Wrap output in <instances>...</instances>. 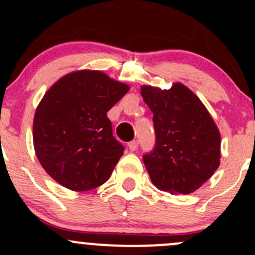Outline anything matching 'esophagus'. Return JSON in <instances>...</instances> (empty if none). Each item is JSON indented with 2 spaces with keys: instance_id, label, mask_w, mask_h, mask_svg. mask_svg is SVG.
<instances>
[{
  "instance_id": "esophagus-1",
  "label": "esophagus",
  "mask_w": 255,
  "mask_h": 255,
  "mask_svg": "<svg viewBox=\"0 0 255 255\" xmlns=\"http://www.w3.org/2000/svg\"><path fill=\"white\" fill-rule=\"evenodd\" d=\"M128 148H129L130 151L137 150V148H138V142H137V140H132V142L128 143Z\"/></svg>"
}]
</instances>
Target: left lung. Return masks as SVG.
I'll return each instance as SVG.
<instances>
[{
  "label": "left lung",
  "instance_id": "obj_1",
  "mask_svg": "<svg viewBox=\"0 0 255 255\" xmlns=\"http://www.w3.org/2000/svg\"><path fill=\"white\" fill-rule=\"evenodd\" d=\"M153 112L155 146L143 156L151 182L170 194H191L220 166L221 134L201 100L181 82L169 90L143 85Z\"/></svg>",
  "mask_w": 255,
  "mask_h": 255
}]
</instances>
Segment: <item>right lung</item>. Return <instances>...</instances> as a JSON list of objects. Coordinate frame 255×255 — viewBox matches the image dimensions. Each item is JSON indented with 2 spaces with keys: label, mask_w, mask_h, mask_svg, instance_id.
Here are the masks:
<instances>
[{
  "label": "right lung",
  "mask_w": 255,
  "mask_h": 255,
  "mask_svg": "<svg viewBox=\"0 0 255 255\" xmlns=\"http://www.w3.org/2000/svg\"><path fill=\"white\" fill-rule=\"evenodd\" d=\"M129 86L97 70L66 74L45 92L33 121L35 155L44 170L73 191L96 189L123 155L107 112Z\"/></svg>",
  "instance_id": "1"
}]
</instances>
